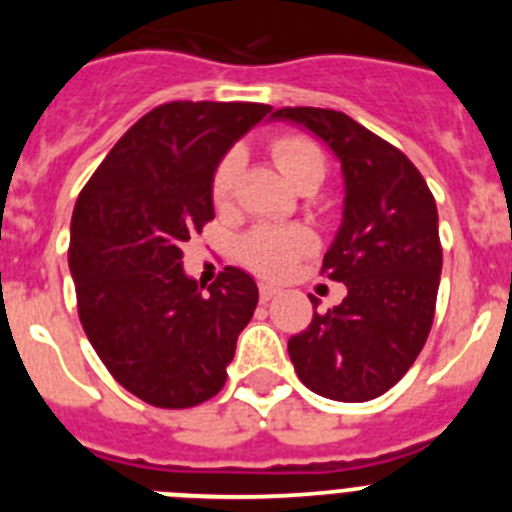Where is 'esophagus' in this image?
<instances>
[{
    "mask_svg": "<svg viewBox=\"0 0 512 512\" xmlns=\"http://www.w3.org/2000/svg\"><path fill=\"white\" fill-rule=\"evenodd\" d=\"M259 295H261V300L269 302L271 297H277V295H279V287H274V284H261V287H259Z\"/></svg>",
    "mask_w": 512,
    "mask_h": 512,
    "instance_id": "obj_1",
    "label": "esophagus"
}]
</instances>
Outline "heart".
<instances>
[{"label":"heart","mask_w":512,"mask_h":512,"mask_svg":"<svg viewBox=\"0 0 512 512\" xmlns=\"http://www.w3.org/2000/svg\"><path fill=\"white\" fill-rule=\"evenodd\" d=\"M271 156H274V164L289 184L295 182L307 166L323 164L320 148L312 140L300 138V135H284V138L274 140ZM238 171H241V153H225L223 161L217 164L215 176H212V202L217 207H225L233 200ZM312 246H315V241H312L310 230L264 225V228L251 230L243 238L241 259L248 269L266 274V277H279L295 264V259H300L302 253H310Z\"/></svg>","instance_id":"b5f03b06"}]
</instances>
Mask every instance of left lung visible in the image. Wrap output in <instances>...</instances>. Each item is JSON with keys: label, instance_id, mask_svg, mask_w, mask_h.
Segmentation results:
<instances>
[{"label": "left lung", "instance_id": "8db88e82", "mask_svg": "<svg viewBox=\"0 0 512 512\" xmlns=\"http://www.w3.org/2000/svg\"><path fill=\"white\" fill-rule=\"evenodd\" d=\"M271 120L318 135L341 161L346 192L323 271L348 292L289 338V359L315 395L374 400L405 377L431 333L443 261L436 200L405 153L343 112L282 107Z\"/></svg>", "mask_w": 512, "mask_h": 512}]
</instances>
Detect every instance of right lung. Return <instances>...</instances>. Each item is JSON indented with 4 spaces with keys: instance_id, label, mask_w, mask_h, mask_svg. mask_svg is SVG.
Returning <instances> with one entry per match:
<instances>
[{
    "instance_id": "obj_1",
    "label": "right lung",
    "mask_w": 512,
    "mask_h": 512,
    "mask_svg": "<svg viewBox=\"0 0 512 512\" xmlns=\"http://www.w3.org/2000/svg\"><path fill=\"white\" fill-rule=\"evenodd\" d=\"M271 112L256 102H169L115 143L71 217L69 269L89 343L153 408H192L223 390L259 287L225 266L205 289L182 243L215 217L212 176Z\"/></svg>"
}]
</instances>
